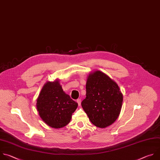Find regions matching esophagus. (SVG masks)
I'll return each instance as SVG.
<instances>
[{
    "label": "esophagus",
    "mask_w": 160,
    "mask_h": 160,
    "mask_svg": "<svg viewBox=\"0 0 160 160\" xmlns=\"http://www.w3.org/2000/svg\"><path fill=\"white\" fill-rule=\"evenodd\" d=\"M77 102L78 103L79 106H81V99H78L77 100Z\"/></svg>",
    "instance_id": "34e87169"
}]
</instances>
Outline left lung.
Wrapping results in <instances>:
<instances>
[{"label":"left lung","mask_w":160,"mask_h":160,"mask_svg":"<svg viewBox=\"0 0 160 160\" xmlns=\"http://www.w3.org/2000/svg\"><path fill=\"white\" fill-rule=\"evenodd\" d=\"M86 98L81 102L91 123L100 128L112 124L119 116L123 95L117 84L103 72L89 74Z\"/></svg>","instance_id":"left-lung-1"}]
</instances>
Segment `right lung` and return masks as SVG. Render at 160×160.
<instances>
[{
    "mask_svg": "<svg viewBox=\"0 0 160 160\" xmlns=\"http://www.w3.org/2000/svg\"><path fill=\"white\" fill-rule=\"evenodd\" d=\"M78 106V103L63 92L57 80L47 82L43 86L37 103L42 119L55 129L67 125Z\"/></svg>",
    "mask_w": 160,
    "mask_h": 160,
    "instance_id": "add662e5",
    "label": "right lung"
}]
</instances>
